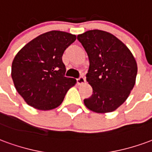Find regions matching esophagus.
<instances>
[{
    "mask_svg": "<svg viewBox=\"0 0 152 152\" xmlns=\"http://www.w3.org/2000/svg\"><path fill=\"white\" fill-rule=\"evenodd\" d=\"M76 82L78 85H83V84H85L86 83V79L83 77V76H80V78L76 80Z\"/></svg>",
    "mask_w": 152,
    "mask_h": 152,
    "instance_id": "1",
    "label": "esophagus"
}]
</instances>
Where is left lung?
<instances>
[{
	"instance_id": "obj_1",
	"label": "left lung",
	"mask_w": 152,
	"mask_h": 152,
	"mask_svg": "<svg viewBox=\"0 0 152 152\" xmlns=\"http://www.w3.org/2000/svg\"><path fill=\"white\" fill-rule=\"evenodd\" d=\"M88 54L89 67L86 80L93 89L84 100L96 113L115 111L124 103L136 82L137 62L125 45L114 35L102 30H89L77 36Z\"/></svg>"
}]
</instances>
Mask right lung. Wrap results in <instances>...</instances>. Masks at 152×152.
Segmentation results:
<instances>
[{
	"instance_id": "obj_1",
	"label": "right lung",
	"mask_w": 152,
	"mask_h": 152,
	"mask_svg": "<svg viewBox=\"0 0 152 152\" xmlns=\"http://www.w3.org/2000/svg\"><path fill=\"white\" fill-rule=\"evenodd\" d=\"M76 39L66 31H50L38 36L19 50L13 60L15 89L28 105L49 111L61 105L76 80L64 76L62 57Z\"/></svg>"
}]
</instances>
